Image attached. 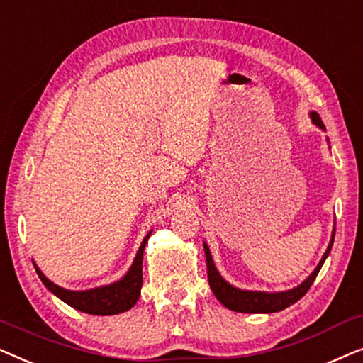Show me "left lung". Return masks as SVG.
Returning a JSON list of instances; mask_svg holds the SVG:
<instances>
[{
  "mask_svg": "<svg viewBox=\"0 0 363 363\" xmlns=\"http://www.w3.org/2000/svg\"><path fill=\"white\" fill-rule=\"evenodd\" d=\"M311 121L315 127H319L320 130L325 132L324 123H322L319 113L312 111L311 113ZM329 140V138H327ZM334 238H335V226L332 230V236H330V242L327 246V250L322 256V259L319 261V264L314 271L311 272V276L301 282L299 286L292 287L289 291H279V292H266V291H245L240 289V287H235L230 284L226 279H223V276L218 272L215 261H213L211 251L208 247L206 242H203V247H205V256H206V267H208V282H210V287L213 291V294L216 296V299L221 302L223 306L228 307L230 311L235 312H246V314H271V312H279L286 307H289L292 304H296L297 301L301 299L302 296L309 291V287L314 282L315 276L319 274L322 264L329 256V252L332 250V245H334Z\"/></svg>",
  "mask_w": 363,
  "mask_h": 363,
  "instance_id": "left-lung-1",
  "label": "left lung"
}]
</instances>
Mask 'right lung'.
Instances as JSON below:
<instances>
[{
	"label": "right lung",
	"mask_w": 363,
	"mask_h": 363,
	"mask_svg": "<svg viewBox=\"0 0 363 363\" xmlns=\"http://www.w3.org/2000/svg\"><path fill=\"white\" fill-rule=\"evenodd\" d=\"M152 231L143 238L130 269L125 272V276H123L122 279L112 282V284L92 287V289L87 291L64 289V287L49 281L48 277L43 274V271L36 266V262H33V264L36 267V272L39 279L43 281V284L46 286L54 296L59 297L62 302H66L67 306L92 315H116L121 314V312L132 309V307L137 304L138 297H140L143 250H145V245Z\"/></svg>",
	"instance_id": "add662e5"
}]
</instances>
